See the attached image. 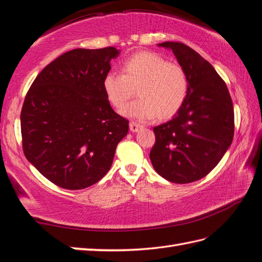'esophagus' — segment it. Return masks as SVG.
<instances>
[{
  "label": "esophagus",
  "mask_w": 262,
  "mask_h": 262,
  "mask_svg": "<svg viewBox=\"0 0 262 262\" xmlns=\"http://www.w3.org/2000/svg\"><path fill=\"white\" fill-rule=\"evenodd\" d=\"M130 130H131V132H138L139 130L141 129L142 127V125L141 124H139V123H137V122H130Z\"/></svg>",
  "instance_id": "esophagus-1"
}]
</instances>
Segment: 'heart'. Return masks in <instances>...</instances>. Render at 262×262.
Listing matches in <instances>:
<instances>
[{"label": "heart", "mask_w": 262, "mask_h": 262, "mask_svg": "<svg viewBox=\"0 0 262 262\" xmlns=\"http://www.w3.org/2000/svg\"><path fill=\"white\" fill-rule=\"evenodd\" d=\"M103 91L115 108H122L135 94L139 98L123 108L126 118L140 121L169 119L187 95L188 79L184 68L154 51H141L122 63V75L110 72L103 78Z\"/></svg>", "instance_id": "b5f03b06"}]
</instances>
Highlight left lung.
<instances>
[{"mask_svg": "<svg viewBox=\"0 0 262 262\" xmlns=\"http://www.w3.org/2000/svg\"><path fill=\"white\" fill-rule=\"evenodd\" d=\"M187 75L188 91L173 118L154 127L150 160L161 177L187 184L205 177L231 146L233 103L224 80L200 54L182 42L167 41Z\"/></svg>", "mask_w": 262, "mask_h": 262, "instance_id": "8db88e82", "label": "left lung"}]
</instances>
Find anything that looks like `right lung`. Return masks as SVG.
Instances as JSON below:
<instances>
[{
  "instance_id": "add662e5",
  "label": "right lung",
  "mask_w": 262,
  "mask_h": 262,
  "mask_svg": "<svg viewBox=\"0 0 262 262\" xmlns=\"http://www.w3.org/2000/svg\"><path fill=\"white\" fill-rule=\"evenodd\" d=\"M119 54L114 47L67 51L27 93L20 116L23 152L61 188L83 189L102 179L129 131V121L113 111L102 85Z\"/></svg>"
}]
</instances>
